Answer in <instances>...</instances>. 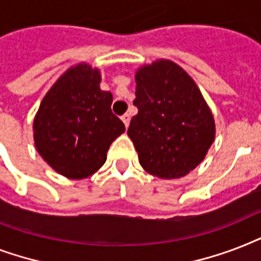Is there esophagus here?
Returning <instances> with one entry per match:
<instances>
[{
	"label": "esophagus",
	"mask_w": 261,
	"mask_h": 261,
	"mask_svg": "<svg viewBox=\"0 0 261 261\" xmlns=\"http://www.w3.org/2000/svg\"><path fill=\"white\" fill-rule=\"evenodd\" d=\"M130 119H131V116L128 114H124L122 116V122L124 123V126H126V128H127V127H128V124H130Z\"/></svg>",
	"instance_id": "esophagus-1"
}]
</instances>
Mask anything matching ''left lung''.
<instances>
[{
    "label": "left lung",
    "mask_w": 261,
    "mask_h": 261,
    "mask_svg": "<svg viewBox=\"0 0 261 261\" xmlns=\"http://www.w3.org/2000/svg\"><path fill=\"white\" fill-rule=\"evenodd\" d=\"M134 106L127 134L141 167L160 178L194 171L215 139L214 115L202 92L177 63L157 59L135 71Z\"/></svg>",
    "instance_id": "obj_1"
}]
</instances>
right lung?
I'll return each mask as SVG.
<instances>
[{
  "label": "right lung",
  "mask_w": 261,
  "mask_h": 261,
  "mask_svg": "<svg viewBox=\"0 0 261 261\" xmlns=\"http://www.w3.org/2000/svg\"><path fill=\"white\" fill-rule=\"evenodd\" d=\"M100 69L69 67L43 97L34 119L35 147L42 159L71 180L104 165L111 143L126 127L111 111L112 93L100 89Z\"/></svg>",
  "instance_id": "add662e5"
}]
</instances>
